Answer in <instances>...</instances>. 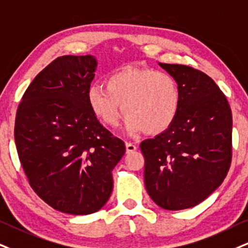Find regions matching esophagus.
<instances>
[{
	"label": "esophagus",
	"instance_id": "esophagus-1",
	"mask_svg": "<svg viewBox=\"0 0 248 248\" xmlns=\"http://www.w3.org/2000/svg\"><path fill=\"white\" fill-rule=\"evenodd\" d=\"M125 147H126V153H132L137 149V146L132 142H126L125 143Z\"/></svg>",
	"mask_w": 248,
	"mask_h": 248
}]
</instances>
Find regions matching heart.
<instances>
[{
  "label": "heart",
  "instance_id": "obj_1",
  "mask_svg": "<svg viewBox=\"0 0 248 248\" xmlns=\"http://www.w3.org/2000/svg\"><path fill=\"white\" fill-rule=\"evenodd\" d=\"M182 95L176 79L151 68H124L106 79V87L92 85L87 103L106 126H117L126 115L125 129L130 134L151 136L169 129L178 115Z\"/></svg>",
  "mask_w": 248,
  "mask_h": 248
}]
</instances>
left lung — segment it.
I'll return each mask as SVG.
<instances>
[{
	"mask_svg": "<svg viewBox=\"0 0 248 248\" xmlns=\"http://www.w3.org/2000/svg\"><path fill=\"white\" fill-rule=\"evenodd\" d=\"M158 65L176 79L182 102L169 129L140 143L145 186L161 208H192L227 177L231 164V109L206 73L180 64Z\"/></svg>",
	"mask_w": 248,
	"mask_h": 248,
	"instance_id": "8db88e82",
	"label": "left lung"
}]
</instances>
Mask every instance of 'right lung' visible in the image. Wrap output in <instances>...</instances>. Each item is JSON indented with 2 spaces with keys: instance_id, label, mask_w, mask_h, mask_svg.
Wrapping results in <instances>:
<instances>
[{
  "instance_id": "right-lung-1",
  "label": "right lung",
  "mask_w": 248,
  "mask_h": 248,
  "mask_svg": "<svg viewBox=\"0 0 248 248\" xmlns=\"http://www.w3.org/2000/svg\"><path fill=\"white\" fill-rule=\"evenodd\" d=\"M96 68L92 55L59 57L31 82L17 110L15 140L31 186L46 203L71 215L105 206L111 171L125 153L124 142L88 107Z\"/></svg>"
}]
</instances>
